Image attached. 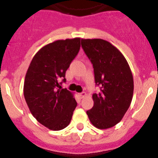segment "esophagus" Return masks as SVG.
<instances>
[{"mask_svg":"<svg viewBox=\"0 0 158 158\" xmlns=\"http://www.w3.org/2000/svg\"><path fill=\"white\" fill-rule=\"evenodd\" d=\"M79 96H80V98H84L85 96H86V93L85 92L79 93Z\"/></svg>","mask_w":158,"mask_h":158,"instance_id":"1","label":"esophagus"}]
</instances>
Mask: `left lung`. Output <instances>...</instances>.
Wrapping results in <instances>:
<instances>
[{
	"mask_svg": "<svg viewBox=\"0 0 158 158\" xmlns=\"http://www.w3.org/2000/svg\"><path fill=\"white\" fill-rule=\"evenodd\" d=\"M81 46L100 87V93L93 94V108L86 113L96 128H111L122 120L131 105L134 93L131 68L122 53L106 40L81 39Z\"/></svg>",
	"mask_w": 158,
	"mask_h": 158,
	"instance_id": "left-lung-1",
	"label": "left lung"
}]
</instances>
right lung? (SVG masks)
Returning a JSON list of instances; mask_svg holds the SVG:
<instances>
[{
    "mask_svg": "<svg viewBox=\"0 0 158 158\" xmlns=\"http://www.w3.org/2000/svg\"><path fill=\"white\" fill-rule=\"evenodd\" d=\"M81 38L56 40L42 47L32 58L25 76L23 95L32 115L52 131L69 124L77 102L73 93L57 89L58 81L77 56Z\"/></svg>",
    "mask_w": 158,
    "mask_h": 158,
    "instance_id": "obj_1",
    "label": "right lung"
}]
</instances>
